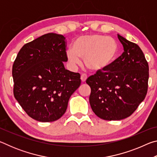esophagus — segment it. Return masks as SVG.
Here are the masks:
<instances>
[{
  "mask_svg": "<svg viewBox=\"0 0 157 157\" xmlns=\"http://www.w3.org/2000/svg\"><path fill=\"white\" fill-rule=\"evenodd\" d=\"M86 79H87V75H86V74H84V73L82 74V75H81V80H82V82H86Z\"/></svg>",
  "mask_w": 157,
  "mask_h": 157,
  "instance_id": "1",
  "label": "esophagus"
}]
</instances>
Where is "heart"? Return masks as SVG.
Returning <instances> with one entry per match:
<instances>
[{"label":"heart","instance_id":"heart-1","mask_svg":"<svg viewBox=\"0 0 157 157\" xmlns=\"http://www.w3.org/2000/svg\"><path fill=\"white\" fill-rule=\"evenodd\" d=\"M118 53V45L113 38L100 34L81 36L73 42V49L66 50L68 62L73 66L80 63L84 59L89 70L97 72L108 67Z\"/></svg>","mask_w":157,"mask_h":157}]
</instances>
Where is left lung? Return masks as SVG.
Wrapping results in <instances>:
<instances>
[{"label": "left lung", "mask_w": 157, "mask_h": 157, "mask_svg": "<svg viewBox=\"0 0 157 157\" xmlns=\"http://www.w3.org/2000/svg\"><path fill=\"white\" fill-rule=\"evenodd\" d=\"M124 48L120 57L87 78L89 102L95 115L106 121L126 118L136 110L147 92L149 66L137 44L118 34Z\"/></svg>", "instance_id": "left-lung-1"}]
</instances>
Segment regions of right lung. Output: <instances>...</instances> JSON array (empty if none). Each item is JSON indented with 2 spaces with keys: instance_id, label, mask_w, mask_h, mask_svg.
<instances>
[{
  "instance_id": "right-lung-1",
  "label": "right lung",
  "mask_w": 157,
  "mask_h": 157,
  "mask_svg": "<svg viewBox=\"0 0 157 157\" xmlns=\"http://www.w3.org/2000/svg\"><path fill=\"white\" fill-rule=\"evenodd\" d=\"M65 37L48 33L25 44L12 66L14 95L26 113L39 122L60 118L80 86V75L66 70Z\"/></svg>"
}]
</instances>
